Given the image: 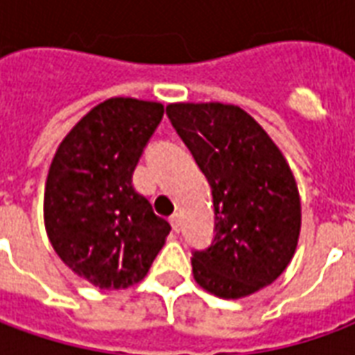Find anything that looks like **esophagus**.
Wrapping results in <instances>:
<instances>
[{
    "mask_svg": "<svg viewBox=\"0 0 355 355\" xmlns=\"http://www.w3.org/2000/svg\"><path fill=\"white\" fill-rule=\"evenodd\" d=\"M169 223H171V226H173V230L175 232L180 230V215H177V213H175V215L169 218Z\"/></svg>",
    "mask_w": 355,
    "mask_h": 355,
    "instance_id": "obj_1",
    "label": "esophagus"
}]
</instances>
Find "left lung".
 I'll return each instance as SVG.
<instances>
[{
  "mask_svg": "<svg viewBox=\"0 0 355 355\" xmlns=\"http://www.w3.org/2000/svg\"><path fill=\"white\" fill-rule=\"evenodd\" d=\"M171 123L213 188L215 239L192 257L193 279L243 298L289 266L300 236V196L289 163L261 123L223 102H173Z\"/></svg>",
  "mask_w": 355,
  "mask_h": 355,
  "instance_id": "obj_1",
  "label": "left lung"
}]
</instances>
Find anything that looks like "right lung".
I'll return each mask as SVG.
<instances>
[{
    "label": "right lung",
    "instance_id": "right-lung-1",
    "mask_svg": "<svg viewBox=\"0 0 355 355\" xmlns=\"http://www.w3.org/2000/svg\"><path fill=\"white\" fill-rule=\"evenodd\" d=\"M162 117V102L114 96L89 110L53 155L45 230L60 261L98 289L142 282L169 236V223L132 188Z\"/></svg>",
    "mask_w": 355,
    "mask_h": 355
}]
</instances>
